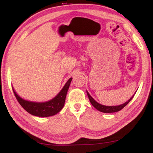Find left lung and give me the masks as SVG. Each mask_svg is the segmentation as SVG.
<instances>
[{"mask_svg":"<svg viewBox=\"0 0 153 153\" xmlns=\"http://www.w3.org/2000/svg\"><path fill=\"white\" fill-rule=\"evenodd\" d=\"M86 92H87L88 96L89 101H90L91 104L94 106V108H96V109L99 110V111L103 112V113H114V112H117V111H119L122 110L124 107H125L128 104V103H129V101L132 99V98L134 97V95H133L130 99L128 100L127 101H126L124 103H123V104L118 105V106H104V105H102V104H101V103H98L97 101H95V100L93 99L92 97H91V96L89 94V93L88 92V91H86Z\"/></svg>","mask_w":153,"mask_h":153,"instance_id":"left-lung-1","label":"left lung"}]
</instances>
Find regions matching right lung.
Returning <instances> with one entry per match:
<instances>
[{
  "instance_id": "1",
  "label": "right lung",
  "mask_w": 153,
  "mask_h": 153,
  "mask_svg": "<svg viewBox=\"0 0 153 153\" xmlns=\"http://www.w3.org/2000/svg\"><path fill=\"white\" fill-rule=\"evenodd\" d=\"M72 79L73 78H71L67 81L62 90L59 91V94L55 97L45 102H34V101H27L20 97L16 94L13 88V91L17 101L26 111L36 117H48L57 114L62 110L64 106L66 95L71 85Z\"/></svg>"
}]
</instances>
